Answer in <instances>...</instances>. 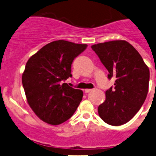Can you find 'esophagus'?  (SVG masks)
<instances>
[{"label":"esophagus","mask_w":156,"mask_h":156,"mask_svg":"<svg viewBox=\"0 0 156 156\" xmlns=\"http://www.w3.org/2000/svg\"><path fill=\"white\" fill-rule=\"evenodd\" d=\"M91 90H92V89H85V90H84V92H85L86 94H87V93L90 92Z\"/></svg>","instance_id":"esophagus-1"}]
</instances>
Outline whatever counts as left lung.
<instances>
[{
	"instance_id": "8db88e82",
	"label": "left lung",
	"mask_w": 156,
	"mask_h": 156,
	"mask_svg": "<svg viewBox=\"0 0 156 156\" xmlns=\"http://www.w3.org/2000/svg\"><path fill=\"white\" fill-rule=\"evenodd\" d=\"M115 79L106 91V100L98 107L106 123L119 126L128 122L145 101L149 90V69L137 50L126 41L117 40L91 46Z\"/></svg>"
}]
</instances>
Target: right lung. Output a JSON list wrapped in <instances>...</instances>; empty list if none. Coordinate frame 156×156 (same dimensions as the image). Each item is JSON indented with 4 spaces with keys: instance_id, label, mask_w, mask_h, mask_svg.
<instances>
[{
    "instance_id": "add662e5",
    "label": "right lung",
    "mask_w": 156,
    "mask_h": 156,
    "mask_svg": "<svg viewBox=\"0 0 156 156\" xmlns=\"http://www.w3.org/2000/svg\"><path fill=\"white\" fill-rule=\"evenodd\" d=\"M87 47L67 41H55L40 49L26 62L22 76L26 99L43 122L60 125L70 119L79 106L83 91L62 81L72 76V62Z\"/></svg>"
}]
</instances>
